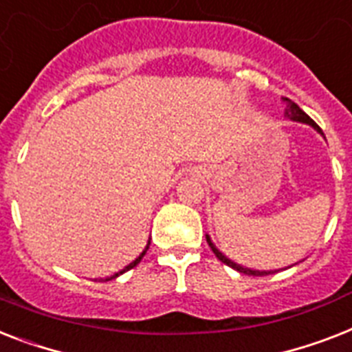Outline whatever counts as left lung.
I'll use <instances>...</instances> for the list:
<instances>
[{
  "instance_id": "obj_1",
  "label": "left lung",
  "mask_w": 352,
  "mask_h": 352,
  "mask_svg": "<svg viewBox=\"0 0 352 352\" xmlns=\"http://www.w3.org/2000/svg\"><path fill=\"white\" fill-rule=\"evenodd\" d=\"M285 101H287V110H285V116L289 117V119H293V121L307 122V124H311V126L315 128L316 131H320V133H322V128H320L318 124H316V122L313 121V119H311V117L307 116V113H305V111L298 107V104H295V102L289 101V99H285ZM322 135H324V133H322ZM206 241H208V244H210L211 251L215 253L217 258L221 260V262H224L226 265H230V267H233V270L241 271V273H244V275H253V276H265V275H271V271H253V270H248V267H242V265L235 264L233 260H230V258H228V256L222 255L221 251L217 250L215 245H213V242H211V239H210V236H208V235H206Z\"/></svg>"
}]
</instances>
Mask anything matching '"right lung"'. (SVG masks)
<instances>
[{
  "mask_svg": "<svg viewBox=\"0 0 352 352\" xmlns=\"http://www.w3.org/2000/svg\"><path fill=\"white\" fill-rule=\"evenodd\" d=\"M148 248H150V242H148V244H146V248H144V251H142L141 255L137 256V258H135V260H133V262H130V264H128V265H126V267H122V270H121V271H117V273H113V275H111V276H107V278H104V280H111V278H116V276H119V275H122V273H126V271L133 270V267H135V265H137V264H139V262H141V260H142V256L146 255V251H148Z\"/></svg>",
  "mask_w": 352,
  "mask_h": 352,
  "instance_id": "add662e5",
  "label": "right lung"
}]
</instances>
